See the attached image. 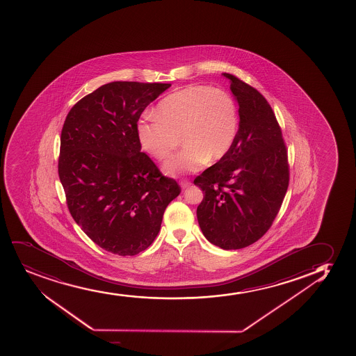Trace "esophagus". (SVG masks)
<instances>
[{
  "mask_svg": "<svg viewBox=\"0 0 356 356\" xmlns=\"http://www.w3.org/2000/svg\"><path fill=\"white\" fill-rule=\"evenodd\" d=\"M180 186H181V188H188L189 187V186H191V181H188V180H181L180 181Z\"/></svg>",
  "mask_w": 356,
  "mask_h": 356,
  "instance_id": "esophagus-1",
  "label": "esophagus"
}]
</instances>
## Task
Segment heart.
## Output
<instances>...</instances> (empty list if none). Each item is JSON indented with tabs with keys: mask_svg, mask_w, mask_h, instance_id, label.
<instances>
[{
	"mask_svg": "<svg viewBox=\"0 0 356 356\" xmlns=\"http://www.w3.org/2000/svg\"><path fill=\"white\" fill-rule=\"evenodd\" d=\"M238 129L239 113L229 93L192 85L164 97L155 116L142 117L137 137L144 152L157 160L172 155L181 138L184 148L163 164L164 172L175 176L222 160L232 148Z\"/></svg>",
	"mask_w": 356,
	"mask_h": 356,
	"instance_id": "obj_1",
	"label": "heart"
}]
</instances>
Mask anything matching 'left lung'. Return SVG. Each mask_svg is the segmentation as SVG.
Listing matches in <instances>:
<instances>
[{
  "mask_svg": "<svg viewBox=\"0 0 356 356\" xmlns=\"http://www.w3.org/2000/svg\"><path fill=\"white\" fill-rule=\"evenodd\" d=\"M239 104V129L222 160L196 176L204 192L197 221L209 243L239 250L268 232L283 204L290 180L288 149L276 115L261 93L231 73Z\"/></svg>",
  "mask_w": 356,
  "mask_h": 356,
  "instance_id": "8db88e82",
  "label": "left lung"
}]
</instances>
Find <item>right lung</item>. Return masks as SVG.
Returning a JSON list of instances; mask_svg holds the SVG:
<instances>
[{"mask_svg":"<svg viewBox=\"0 0 356 356\" xmlns=\"http://www.w3.org/2000/svg\"><path fill=\"white\" fill-rule=\"evenodd\" d=\"M170 84L113 81L97 88L66 116L58 172L68 211L86 236L118 256L152 244L170 201L181 193L140 152L142 112Z\"/></svg>","mask_w":356,"mask_h":356,"instance_id":"add662e5","label":"right lung"}]
</instances>
